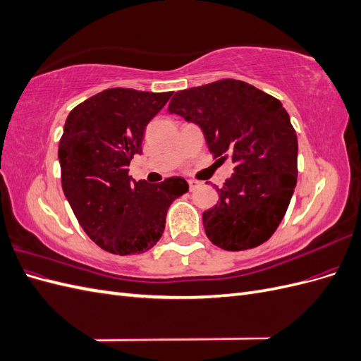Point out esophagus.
<instances>
[{
  "instance_id": "34e87169",
  "label": "esophagus",
  "mask_w": 361,
  "mask_h": 361,
  "mask_svg": "<svg viewBox=\"0 0 361 361\" xmlns=\"http://www.w3.org/2000/svg\"><path fill=\"white\" fill-rule=\"evenodd\" d=\"M188 185H190V191H194L195 188L199 187L200 182H199V180H195V179H190V180H188Z\"/></svg>"
}]
</instances>
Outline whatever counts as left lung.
I'll list each match as a JSON object with an SVG mask.
<instances>
[{
	"label": "left lung",
	"instance_id": "left-lung-1",
	"mask_svg": "<svg viewBox=\"0 0 361 361\" xmlns=\"http://www.w3.org/2000/svg\"><path fill=\"white\" fill-rule=\"evenodd\" d=\"M169 111L199 125L214 158H232L220 202L203 212L209 241L227 251L255 248L285 216L298 176V141L281 102L255 85L220 80L174 93Z\"/></svg>",
	"mask_w": 361,
	"mask_h": 361
}]
</instances>
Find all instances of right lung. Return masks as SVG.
I'll return each mask as SVG.
<instances>
[{
  "label": "right lung",
  "mask_w": 361,
  "mask_h": 361,
  "mask_svg": "<svg viewBox=\"0 0 361 361\" xmlns=\"http://www.w3.org/2000/svg\"><path fill=\"white\" fill-rule=\"evenodd\" d=\"M173 92L108 89L76 105L59 145L61 187L93 243L113 255H140L162 236L174 199L188 191L182 178L159 183L128 176L141 155L147 123Z\"/></svg>",
  "instance_id": "add662e5"
}]
</instances>
